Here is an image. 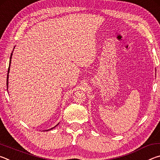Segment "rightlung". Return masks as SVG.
I'll list each match as a JSON object with an SVG mask.
<instances>
[{"label":"right lung","instance_id":"1","mask_svg":"<svg viewBox=\"0 0 160 160\" xmlns=\"http://www.w3.org/2000/svg\"><path fill=\"white\" fill-rule=\"evenodd\" d=\"M15 48V47H14ZM12 53H13V51L12 52V53H11V55H10V63H9V67H8V75H7V90H8V78H9V72H10V63H11V58H12ZM59 124V123L57 124V125H56L54 127H53V128H50V129H48V130H46V131H51V130H52V129H53L54 128H55V127H56Z\"/></svg>","mask_w":160,"mask_h":160}]
</instances>
